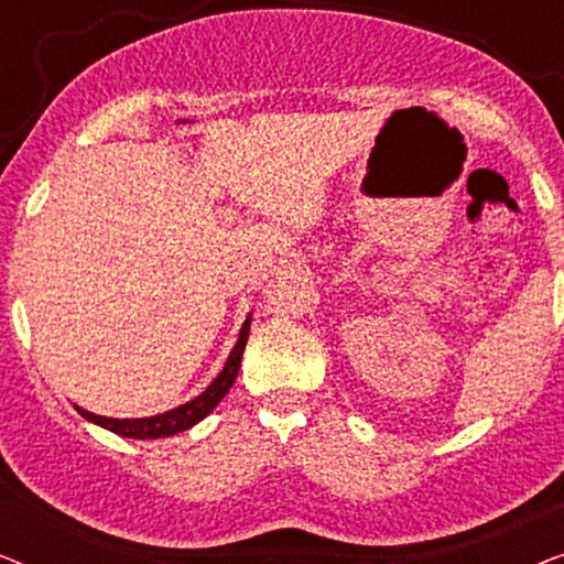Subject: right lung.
Instances as JSON below:
<instances>
[{"instance_id":"right-lung-1","label":"right lung","mask_w":564,"mask_h":564,"mask_svg":"<svg viewBox=\"0 0 564 564\" xmlns=\"http://www.w3.org/2000/svg\"><path fill=\"white\" fill-rule=\"evenodd\" d=\"M249 328H251V315L243 321L241 334H238V341L234 346V351H230L226 367L220 369V375L215 377L210 384H207V390L203 392V395H197L195 400H189V403L174 408V411L149 415V419H105V415H95V413L84 411V408H79V405H76V411H79V415H84L87 421L97 423V426L112 431V434H118V436H128V438H164V436L180 434V431H187L195 426V423L203 421L205 415L210 413L223 398H226V392L234 388V382L238 377V367H241L243 349H246V338H249Z\"/></svg>"}]
</instances>
